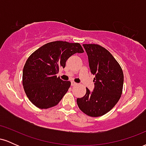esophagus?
Masks as SVG:
<instances>
[{"instance_id":"esophagus-1","label":"esophagus","mask_w":146,"mask_h":146,"mask_svg":"<svg viewBox=\"0 0 146 146\" xmlns=\"http://www.w3.org/2000/svg\"><path fill=\"white\" fill-rule=\"evenodd\" d=\"M77 85H78V84L74 82H71V86H77Z\"/></svg>"}]
</instances>
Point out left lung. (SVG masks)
<instances>
[{"mask_svg": "<svg viewBox=\"0 0 146 146\" xmlns=\"http://www.w3.org/2000/svg\"><path fill=\"white\" fill-rule=\"evenodd\" d=\"M88 57L90 72L95 78L93 92L86 88V95L77 99L80 110L90 117H100L117 104L122 94L123 73L113 55L103 46L84 44Z\"/></svg>", "mask_w": 146, "mask_h": 146, "instance_id": "8db88e82", "label": "left lung"}]
</instances>
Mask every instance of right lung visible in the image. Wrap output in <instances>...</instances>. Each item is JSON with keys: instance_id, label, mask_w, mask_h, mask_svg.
Segmentation results:
<instances>
[{"instance_id": "obj_1", "label": "right lung", "mask_w": 146, "mask_h": 146, "mask_svg": "<svg viewBox=\"0 0 146 146\" xmlns=\"http://www.w3.org/2000/svg\"><path fill=\"white\" fill-rule=\"evenodd\" d=\"M84 53L79 43L54 41L36 50L27 60L23 71V85L27 96L33 105L41 109L55 106L71 86L56 74L64 68L69 57Z\"/></svg>"}]
</instances>
